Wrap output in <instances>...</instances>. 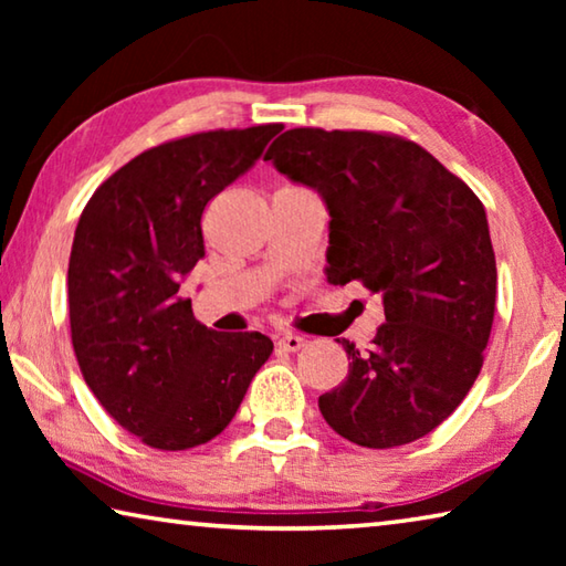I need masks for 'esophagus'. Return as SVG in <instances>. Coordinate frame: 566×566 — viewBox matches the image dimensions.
<instances>
[{"label": "esophagus", "mask_w": 566, "mask_h": 566, "mask_svg": "<svg viewBox=\"0 0 566 566\" xmlns=\"http://www.w3.org/2000/svg\"><path fill=\"white\" fill-rule=\"evenodd\" d=\"M304 337H300V334H282L280 339H276V347L284 349V352H300L304 347Z\"/></svg>", "instance_id": "esophagus-1"}]
</instances>
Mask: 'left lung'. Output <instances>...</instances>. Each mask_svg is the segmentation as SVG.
<instances>
[{
  "label": "left lung",
  "mask_w": 566,
  "mask_h": 566,
  "mask_svg": "<svg viewBox=\"0 0 566 566\" xmlns=\"http://www.w3.org/2000/svg\"><path fill=\"white\" fill-rule=\"evenodd\" d=\"M329 212L327 280L381 294L367 352L319 397L334 432L369 449L409 444L462 405L482 369L496 296L486 212L462 179L391 134L290 129L266 149Z\"/></svg>",
  "instance_id": "left-lung-1"
}]
</instances>
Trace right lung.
I'll use <instances>...</instances> for the list:
<instances>
[{
  "instance_id": "add662e5",
  "label": "right lung",
  "mask_w": 566,
  "mask_h": 566,
  "mask_svg": "<svg viewBox=\"0 0 566 566\" xmlns=\"http://www.w3.org/2000/svg\"><path fill=\"white\" fill-rule=\"evenodd\" d=\"M282 124L217 129L151 147L94 191L74 232L76 361L109 415L155 449H191L234 419L274 344L195 319L179 282L205 256L202 212L256 165Z\"/></svg>"
}]
</instances>
